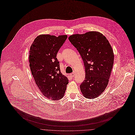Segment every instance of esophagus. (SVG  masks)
Instances as JSON below:
<instances>
[{
  "instance_id": "esophagus-1",
  "label": "esophagus",
  "mask_w": 135,
  "mask_h": 135,
  "mask_svg": "<svg viewBox=\"0 0 135 135\" xmlns=\"http://www.w3.org/2000/svg\"><path fill=\"white\" fill-rule=\"evenodd\" d=\"M70 75H71V77H74V75H75V73H74V72H73V73H71V74H70Z\"/></svg>"
}]
</instances>
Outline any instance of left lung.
<instances>
[{"label":"left lung","instance_id":"1","mask_svg":"<svg viewBox=\"0 0 135 135\" xmlns=\"http://www.w3.org/2000/svg\"><path fill=\"white\" fill-rule=\"evenodd\" d=\"M84 62L85 78L80 85L83 96L95 99L105 89L114 63V54L109 41L95 31L74 34L69 37Z\"/></svg>","mask_w":135,"mask_h":135}]
</instances>
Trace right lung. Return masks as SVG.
Instances as JSON below:
<instances>
[{
    "label": "right lung",
    "mask_w": 135,
    "mask_h": 135,
    "mask_svg": "<svg viewBox=\"0 0 135 135\" xmlns=\"http://www.w3.org/2000/svg\"><path fill=\"white\" fill-rule=\"evenodd\" d=\"M67 35H40L34 39L29 55L32 74L44 96L56 100L61 99L69 83L60 71L57 57Z\"/></svg>",
    "instance_id": "right-lung-1"
}]
</instances>
